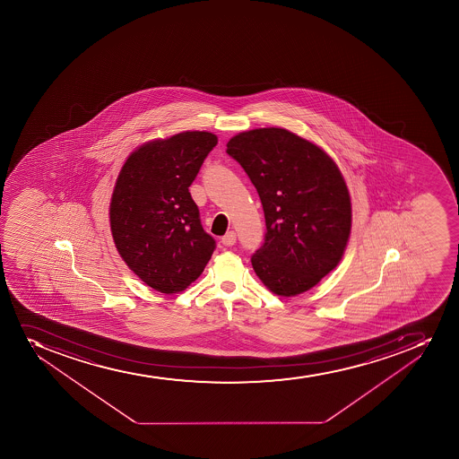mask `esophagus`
Masks as SVG:
<instances>
[{
	"mask_svg": "<svg viewBox=\"0 0 459 459\" xmlns=\"http://www.w3.org/2000/svg\"><path fill=\"white\" fill-rule=\"evenodd\" d=\"M235 242H237V233L230 230V232H227L224 237L221 238L222 246L232 247L235 246Z\"/></svg>",
	"mask_w": 459,
	"mask_h": 459,
	"instance_id": "34e87169",
	"label": "esophagus"
}]
</instances>
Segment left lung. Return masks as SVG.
I'll return each instance as SVG.
<instances>
[{"label": "left lung", "instance_id": "1", "mask_svg": "<svg viewBox=\"0 0 459 459\" xmlns=\"http://www.w3.org/2000/svg\"><path fill=\"white\" fill-rule=\"evenodd\" d=\"M264 204L266 235L251 257L278 296L313 289L344 255L351 230L349 188L335 161L286 128H255L227 142Z\"/></svg>", "mask_w": 459, "mask_h": 459}]
</instances>
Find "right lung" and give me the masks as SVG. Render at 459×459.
<instances>
[{
	"label": "right lung",
	"instance_id": "1",
	"mask_svg": "<svg viewBox=\"0 0 459 459\" xmlns=\"http://www.w3.org/2000/svg\"><path fill=\"white\" fill-rule=\"evenodd\" d=\"M217 142L209 132L146 142L128 155L115 182L109 208L115 247L160 293L186 290L215 250L188 186Z\"/></svg>",
	"mask_w": 459,
	"mask_h": 459
}]
</instances>
